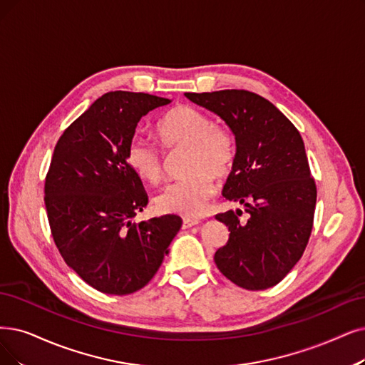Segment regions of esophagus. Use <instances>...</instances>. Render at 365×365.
Segmentation results:
<instances>
[{
  "instance_id": "34e87169",
  "label": "esophagus",
  "mask_w": 365,
  "mask_h": 365,
  "mask_svg": "<svg viewBox=\"0 0 365 365\" xmlns=\"http://www.w3.org/2000/svg\"><path fill=\"white\" fill-rule=\"evenodd\" d=\"M200 222L197 218H192V217H184L182 218V229H188V227H193L196 225H199Z\"/></svg>"
}]
</instances>
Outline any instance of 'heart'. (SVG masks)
Wrapping results in <instances>:
<instances>
[{
  "label": "heart",
  "instance_id": "heart-1",
  "mask_svg": "<svg viewBox=\"0 0 365 365\" xmlns=\"http://www.w3.org/2000/svg\"><path fill=\"white\" fill-rule=\"evenodd\" d=\"M165 148L188 147L185 178L168 184L155 196L160 211L195 217L205 211L215 193V178L226 175L235 158V142L230 130L214 124L212 118L196 108L180 106L168 112L155 127ZM127 163L139 178L157 184L163 178V157L154 145L133 138L127 148Z\"/></svg>",
  "mask_w": 365,
  "mask_h": 365
}]
</instances>
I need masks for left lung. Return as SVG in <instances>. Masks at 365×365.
<instances>
[{"label":"left lung","mask_w":365,"mask_h":365,"mask_svg":"<svg viewBox=\"0 0 365 365\" xmlns=\"http://www.w3.org/2000/svg\"><path fill=\"white\" fill-rule=\"evenodd\" d=\"M229 125L235 136V158L223 187L227 200L240 210L217 214L229 227V240L214 255L220 272L247 290H264L280 283L307 247L316 208L304 142L271 101L245 90L185 93Z\"/></svg>","instance_id":"8db88e82"}]
</instances>
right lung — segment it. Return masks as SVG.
<instances>
[{
  "mask_svg": "<svg viewBox=\"0 0 365 365\" xmlns=\"http://www.w3.org/2000/svg\"><path fill=\"white\" fill-rule=\"evenodd\" d=\"M170 100L112 91L97 98L56 142L45 181L55 245L81 279L108 295L147 286L177 235L181 217L132 222L148 203L127 148L142 116Z\"/></svg>",
  "mask_w": 365,
  "mask_h": 365,
  "instance_id": "obj_1",
  "label": "right lung"
}]
</instances>
